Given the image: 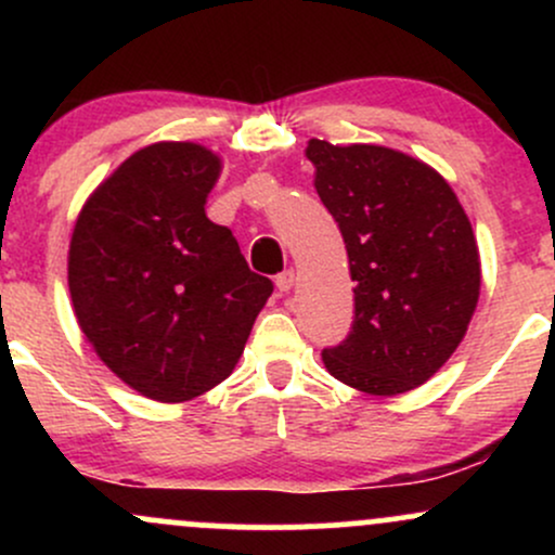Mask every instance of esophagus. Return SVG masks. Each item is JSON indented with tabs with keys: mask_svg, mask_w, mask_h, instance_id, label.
I'll return each mask as SVG.
<instances>
[{
	"mask_svg": "<svg viewBox=\"0 0 555 555\" xmlns=\"http://www.w3.org/2000/svg\"><path fill=\"white\" fill-rule=\"evenodd\" d=\"M295 271H292V269H286V271H282V273H279V276H276V289L279 292H289L292 289V286H295Z\"/></svg>",
	"mask_w": 555,
	"mask_h": 555,
	"instance_id": "1",
	"label": "esophagus"
}]
</instances>
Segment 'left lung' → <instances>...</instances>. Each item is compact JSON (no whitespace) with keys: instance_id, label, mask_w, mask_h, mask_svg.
<instances>
[{"instance_id":"obj_1","label":"left lung","mask_w":555,"mask_h":555,"mask_svg":"<svg viewBox=\"0 0 555 555\" xmlns=\"http://www.w3.org/2000/svg\"><path fill=\"white\" fill-rule=\"evenodd\" d=\"M305 156L354 282L352 331L323 349V365L371 397L412 391L441 371L473 321L480 297L473 224L451 184L401 151L313 138Z\"/></svg>"}]
</instances>
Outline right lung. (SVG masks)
Segmentation results:
<instances>
[{"instance_id": "1", "label": "right lung", "mask_w": 555, "mask_h": 555, "mask_svg": "<svg viewBox=\"0 0 555 555\" xmlns=\"http://www.w3.org/2000/svg\"><path fill=\"white\" fill-rule=\"evenodd\" d=\"M219 175L206 145H145L82 203L69 240L80 331L119 380L164 404L229 378L273 292L206 216Z\"/></svg>"}]
</instances>
